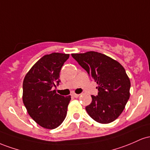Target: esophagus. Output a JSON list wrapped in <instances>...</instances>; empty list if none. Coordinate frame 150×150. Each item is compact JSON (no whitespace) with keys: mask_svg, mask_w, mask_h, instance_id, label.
<instances>
[{"mask_svg":"<svg viewBox=\"0 0 150 150\" xmlns=\"http://www.w3.org/2000/svg\"><path fill=\"white\" fill-rule=\"evenodd\" d=\"M71 96L73 97H74V98H78L79 96V94H76V93H72L71 94Z\"/></svg>","mask_w":150,"mask_h":150,"instance_id":"esophagus-1","label":"esophagus"}]
</instances>
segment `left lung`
<instances>
[{
  "instance_id": "1",
  "label": "left lung",
  "mask_w": 150,
  "mask_h": 150,
  "mask_svg": "<svg viewBox=\"0 0 150 150\" xmlns=\"http://www.w3.org/2000/svg\"><path fill=\"white\" fill-rule=\"evenodd\" d=\"M71 56L98 84V96L86 107L91 117L99 123L112 122L123 111L129 98L130 81L124 67L113 59L96 52Z\"/></svg>"
}]
</instances>
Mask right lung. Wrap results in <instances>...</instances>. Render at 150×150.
Masks as SVG:
<instances>
[{
    "label": "right lung",
    "mask_w": 150,
    "mask_h": 150,
    "mask_svg": "<svg viewBox=\"0 0 150 150\" xmlns=\"http://www.w3.org/2000/svg\"><path fill=\"white\" fill-rule=\"evenodd\" d=\"M69 57V54L56 52L45 55L23 80V103L30 117L44 128H57L67 116L71 96L59 95L52 88L60 82V71Z\"/></svg>",
    "instance_id": "add662e5"
}]
</instances>
